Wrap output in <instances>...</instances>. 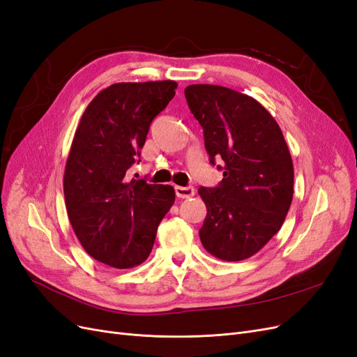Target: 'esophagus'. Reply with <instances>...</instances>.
Segmentation results:
<instances>
[{
    "label": "esophagus",
    "instance_id": "34e87169",
    "mask_svg": "<svg viewBox=\"0 0 357 357\" xmlns=\"http://www.w3.org/2000/svg\"><path fill=\"white\" fill-rule=\"evenodd\" d=\"M176 195L180 199H186V198H190L195 195V189H193L192 186H186V188L176 186Z\"/></svg>",
    "mask_w": 357,
    "mask_h": 357
}]
</instances>
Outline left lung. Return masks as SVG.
Instances as JSON below:
<instances>
[{"label": "left lung", "mask_w": 357, "mask_h": 357, "mask_svg": "<svg viewBox=\"0 0 357 357\" xmlns=\"http://www.w3.org/2000/svg\"><path fill=\"white\" fill-rule=\"evenodd\" d=\"M185 96L210 162H225L219 186L198 190L207 207L201 243L222 261H244L280 231L290 208L289 147L275 119L252 96L218 84H190Z\"/></svg>", "instance_id": "1"}]
</instances>
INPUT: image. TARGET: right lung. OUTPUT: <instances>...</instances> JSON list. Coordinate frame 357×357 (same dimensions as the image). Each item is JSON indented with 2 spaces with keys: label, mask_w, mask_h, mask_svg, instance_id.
<instances>
[{
  "label": "right lung",
  "mask_w": 357,
  "mask_h": 357,
  "mask_svg": "<svg viewBox=\"0 0 357 357\" xmlns=\"http://www.w3.org/2000/svg\"><path fill=\"white\" fill-rule=\"evenodd\" d=\"M172 80L114 83L80 119L63 172L70 223L89 256L125 269L143 264L174 204L169 185L129 177L150 123L176 95Z\"/></svg>",
  "instance_id": "add662e5"
}]
</instances>
